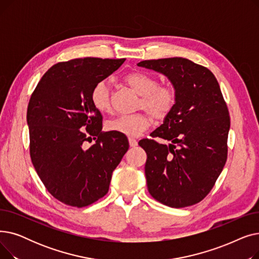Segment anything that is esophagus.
I'll return each instance as SVG.
<instances>
[{
	"label": "esophagus",
	"mask_w": 259,
	"mask_h": 259,
	"mask_svg": "<svg viewBox=\"0 0 259 259\" xmlns=\"http://www.w3.org/2000/svg\"><path fill=\"white\" fill-rule=\"evenodd\" d=\"M129 145H130V147L138 146V141L133 138H129Z\"/></svg>",
	"instance_id": "obj_1"
}]
</instances>
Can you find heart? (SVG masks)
Returning <instances> with one entry per match:
<instances>
[{
    "label": "heart",
    "mask_w": 259,
    "mask_h": 259,
    "mask_svg": "<svg viewBox=\"0 0 259 259\" xmlns=\"http://www.w3.org/2000/svg\"><path fill=\"white\" fill-rule=\"evenodd\" d=\"M125 83L141 95L139 110H145L156 120L166 119L176 105L178 93L169 84H159L153 75L143 71H132L124 76ZM91 102L102 113L112 111V93L107 79H102L91 90ZM151 117L147 113L120 115L106 122V129L127 137H139L149 126Z\"/></svg>",
    "instance_id": "1"
}]
</instances>
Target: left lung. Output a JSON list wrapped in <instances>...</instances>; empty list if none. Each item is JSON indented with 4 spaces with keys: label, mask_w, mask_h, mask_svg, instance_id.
I'll list each match as a JSON object with an SVG mask.
<instances>
[{
    "label": "left lung",
    "mask_w": 259,
    "mask_h": 259,
    "mask_svg": "<svg viewBox=\"0 0 259 259\" xmlns=\"http://www.w3.org/2000/svg\"><path fill=\"white\" fill-rule=\"evenodd\" d=\"M141 67L169 77L178 101L164 124L139 145L147 153L149 193L172 208L193 206L205 198L228 156L230 116L219 81L201 65L184 58L147 60ZM159 137L171 142L157 143Z\"/></svg>",
    "instance_id": "obj_1"
}]
</instances>
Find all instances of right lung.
Returning <instances> with one entry per match:
<instances>
[{
  "instance_id": "right-lung-1",
  "label": "right lung",
  "mask_w": 259,
  "mask_h": 259,
  "mask_svg": "<svg viewBox=\"0 0 259 259\" xmlns=\"http://www.w3.org/2000/svg\"><path fill=\"white\" fill-rule=\"evenodd\" d=\"M126 59L84 58L49 68L27 108L29 152L48 192L65 205L83 208L104 197L129 143L125 135L104 132L103 116L91 90ZM96 141L89 148L84 142Z\"/></svg>"
}]
</instances>
